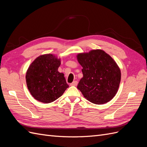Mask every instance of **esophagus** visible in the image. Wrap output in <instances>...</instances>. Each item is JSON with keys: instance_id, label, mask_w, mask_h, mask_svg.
<instances>
[{"instance_id": "obj_1", "label": "esophagus", "mask_w": 147, "mask_h": 147, "mask_svg": "<svg viewBox=\"0 0 147 147\" xmlns=\"http://www.w3.org/2000/svg\"><path fill=\"white\" fill-rule=\"evenodd\" d=\"M77 84H78L77 81H74L72 83H70V86H75L77 85Z\"/></svg>"}]
</instances>
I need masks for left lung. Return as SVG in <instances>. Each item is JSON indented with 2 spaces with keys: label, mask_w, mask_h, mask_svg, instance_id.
I'll return each instance as SVG.
<instances>
[{
  "label": "left lung",
  "mask_w": 147,
  "mask_h": 147,
  "mask_svg": "<svg viewBox=\"0 0 147 147\" xmlns=\"http://www.w3.org/2000/svg\"><path fill=\"white\" fill-rule=\"evenodd\" d=\"M77 57L83 75L77 88L83 96L96 104L112 100L121 81V70L116 62L102 50L79 53Z\"/></svg>",
  "instance_id": "1"
}]
</instances>
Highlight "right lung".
Returning <instances> with one entry per match:
<instances>
[{"label": "right lung", "mask_w": 147, "mask_h": 147, "mask_svg": "<svg viewBox=\"0 0 147 147\" xmlns=\"http://www.w3.org/2000/svg\"><path fill=\"white\" fill-rule=\"evenodd\" d=\"M61 59L52 54L37 57L26 72V84L34 98L48 104L63 94L69 85L63 73L58 72Z\"/></svg>", "instance_id": "right-lung-1"}]
</instances>
